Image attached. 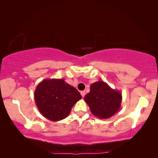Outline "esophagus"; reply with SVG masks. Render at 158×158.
Wrapping results in <instances>:
<instances>
[{"instance_id": "34e87169", "label": "esophagus", "mask_w": 158, "mask_h": 158, "mask_svg": "<svg viewBox=\"0 0 158 158\" xmlns=\"http://www.w3.org/2000/svg\"><path fill=\"white\" fill-rule=\"evenodd\" d=\"M81 96H82L83 98L84 97L85 95V92L84 91V90H83V91H81Z\"/></svg>"}]
</instances>
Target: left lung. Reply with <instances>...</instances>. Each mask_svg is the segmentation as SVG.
<instances>
[{"instance_id": "8db88e82", "label": "left lung", "mask_w": 158, "mask_h": 158, "mask_svg": "<svg viewBox=\"0 0 158 158\" xmlns=\"http://www.w3.org/2000/svg\"><path fill=\"white\" fill-rule=\"evenodd\" d=\"M84 100L95 117L106 119L120 110L122 94L106 83L98 81L90 85V92L85 95Z\"/></svg>"}]
</instances>
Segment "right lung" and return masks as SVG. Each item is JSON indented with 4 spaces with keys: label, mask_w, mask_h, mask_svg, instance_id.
Here are the masks:
<instances>
[{
    "label": "right lung",
    "mask_w": 158,
    "mask_h": 158,
    "mask_svg": "<svg viewBox=\"0 0 158 158\" xmlns=\"http://www.w3.org/2000/svg\"><path fill=\"white\" fill-rule=\"evenodd\" d=\"M34 98L42 116L49 121H58L68 116L81 95L64 79H45L37 85Z\"/></svg>",
    "instance_id": "1"
}]
</instances>
